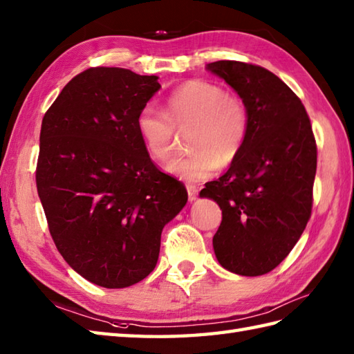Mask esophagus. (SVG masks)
Masks as SVG:
<instances>
[{"instance_id":"obj_1","label":"esophagus","mask_w":354,"mask_h":354,"mask_svg":"<svg viewBox=\"0 0 354 354\" xmlns=\"http://www.w3.org/2000/svg\"><path fill=\"white\" fill-rule=\"evenodd\" d=\"M186 189H187V197H189V201H194L197 198V194H198V187L195 185H186Z\"/></svg>"}]
</instances>
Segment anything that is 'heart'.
Masks as SVG:
<instances>
[{"label":"heart","mask_w":354,"mask_h":354,"mask_svg":"<svg viewBox=\"0 0 354 354\" xmlns=\"http://www.w3.org/2000/svg\"><path fill=\"white\" fill-rule=\"evenodd\" d=\"M136 127L156 160H167L176 150L177 130L194 129L192 153L167 165L180 178L198 182L232 163L247 142L250 113L243 100L206 80H189L171 93L167 113L147 106L139 112Z\"/></svg>","instance_id":"heart-1"}]
</instances>
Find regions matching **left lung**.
Here are the masks:
<instances>
[{
  "label": "left lung",
  "instance_id": "obj_1",
  "mask_svg": "<svg viewBox=\"0 0 354 354\" xmlns=\"http://www.w3.org/2000/svg\"><path fill=\"white\" fill-rule=\"evenodd\" d=\"M206 68L236 91L250 113L242 151L200 192L223 210L215 256L230 272L262 276L290 253L310 218L315 136L301 100L271 71L236 60Z\"/></svg>",
  "mask_w": 354,
  "mask_h": 354
}]
</instances>
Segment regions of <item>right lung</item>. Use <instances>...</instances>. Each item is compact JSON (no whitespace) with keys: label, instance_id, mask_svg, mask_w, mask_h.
I'll return each instance as SVG.
<instances>
[{"label":"right lung","instance_id":"add662e5","mask_svg":"<svg viewBox=\"0 0 354 354\" xmlns=\"http://www.w3.org/2000/svg\"><path fill=\"white\" fill-rule=\"evenodd\" d=\"M156 75L97 66L71 80L41 127L37 194L59 253L82 277L118 289L144 280L186 187L150 159L136 120Z\"/></svg>","mask_w":354,"mask_h":354}]
</instances>
